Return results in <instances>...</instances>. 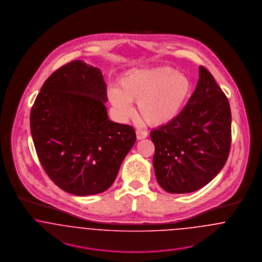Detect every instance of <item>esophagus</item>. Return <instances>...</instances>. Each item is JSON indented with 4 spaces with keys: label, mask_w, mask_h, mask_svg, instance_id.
<instances>
[{
    "label": "esophagus",
    "mask_w": 262,
    "mask_h": 262,
    "mask_svg": "<svg viewBox=\"0 0 262 262\" xmlns=\"http://www.w3.org/2000/svg\"><path fill=\"white\" fill-rule=\"evenodd\" d=\"M147 137V133L145 130H141V129H137V139H143Z\"/></svg>",
    "instance_id": "obj_1"
}]
</instances>
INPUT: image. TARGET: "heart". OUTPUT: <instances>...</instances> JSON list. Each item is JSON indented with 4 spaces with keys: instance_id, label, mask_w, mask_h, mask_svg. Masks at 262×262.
<instances>
[{
    "instance_id": "b5f03b06",
    "label": "heart",
    "mask_w": 262,
    "mask_h": 262,
    "mask_svg": "<svg viewBox=\"0 0 262 262\" xmlns=\"http://www.w3.org/2000/svg\"><path fill=\"white\" fill-rule=\"evenodd\" d=\"M190 91L187 76L170 67L133 70L120 79L119 88L108 91L116 112L126 119L137 102L139 117L150 125L171 122L180 113Z\"/></svg>"
}]
</instances>
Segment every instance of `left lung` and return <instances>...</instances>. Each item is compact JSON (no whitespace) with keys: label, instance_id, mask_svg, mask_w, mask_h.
<instances>
[{"label":"left lung","instance_id":"1","mask_svg":"<svg viewBox=\"0 0 262 262\" xmlns=\"http://www.w3.org/2000/svg\"><path fill=\"white\" fill-rule=\"evenodd\" d=\"M231 123L228 98L208 70L200 66L198 85L185 108L150 133L160 187L170 193H187L206 186L228 159Z\"/></svg>","mask_w":262,"mask_h":262}]
</instances>
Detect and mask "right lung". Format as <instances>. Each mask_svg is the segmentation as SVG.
<instances>
[{
    "instance_id": "obj_1",
    "label": "right lung",
    "mask_w": 262,
    "mask_h": 262,
    "mask_svg": "<svg viewBox=\"0 0 262 262\" xmlns=\"http://www.w3.org/2000/svg\"><path fill=\"white\" fill-rule=\"evenodd\" d=\"M107 88L98 68L80 60L47 78L30 113L39 161L62 190L79 196L112 186L137 136L108 119Z\"/></svg>"
}]
</instances>
